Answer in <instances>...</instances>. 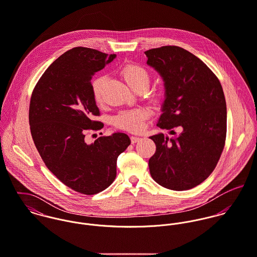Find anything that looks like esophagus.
Segmentation results:
<instances>
[{"label": "esophagus", "mask_w": 257, "mask_h": 257, "mask_svg": "<svg viewBox=\"0 0 257 257\" xmlns=\"http://www.w3.org/2000/svg\"><path fill=\"white\" fill-rule=\"evenodd\" d=\"M141 140V137L139 136H131V142L134 144V143H137Z\"/></svg>", "instance_id": "esophagus-1"}]
</instances>
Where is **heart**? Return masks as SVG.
<instances>
[{
  "label": "heart",
  "instance_id": "1",
  "mask_svg": "<svg viewBox=\"0 0 257 257\" xmlns=\"http://www.w3.org/2000/svg\"><path fill=\"white\" fill-rule=\"evenodd\" d=\"M121 76L127 84L136 91H144L149 87L150 74L149 71L142 65L137 63H127L120 70ZM106 83L105 76L95 77L91 82V91L94 101L101 104L103 101V89ZM149 98L152 102L157 103L160 99V93L156 90L149 93ZM152 115L151 110L147 108H136L119 112L113 118V124L123 130L138 132L142 130L144 122Z\"/></svg>",
  "mask_w": 257,
  "mask_h": 257
}]
</instances>
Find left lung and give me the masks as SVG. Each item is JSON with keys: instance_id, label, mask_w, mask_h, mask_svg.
<instances>
[{"instance_id": "obj_1", "label": "left lung", "mask_w": 257, "mask_h": 257, "mask_svg": "<svg viewBox=\"0 0 257 257\" xmlns=\"http://www.w3.org/2000/svg\"><path fill=\"white\" fill-rule=\"evenodd\" d=\"M147 64L164 80L165 101L157 126L182 132L171 139L150 137L156 152L149 160L155 182L185 191L203 183L214 170L226 137V103L218 78L199 57L180 47L145 52Z\"/></svg>"}]
</instances>
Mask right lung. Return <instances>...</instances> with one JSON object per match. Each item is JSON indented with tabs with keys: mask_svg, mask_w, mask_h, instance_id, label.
Segmentation results:
<instances>
[{
	"mask_svg": "<svg viewBox=\"0 0 257 257\" xmlns=\"http://www.w3.org/2000/svg\"><path fill=\"white\" fill-rule=\"evenodd\" d=\"M116 54L77 47L54 60L32 94L29 121L34 143L48 169L65 186L83 195L108 188L116 178L118 156L131 141L125 133L84 141L89 130L102 129L94 121L99 109L91 79Z\"/></svg>",
	"mask_w": 257,
	"mask_h": 257,
	"instance_id": "1",
	"label": "right lung"
}]
</instances>
